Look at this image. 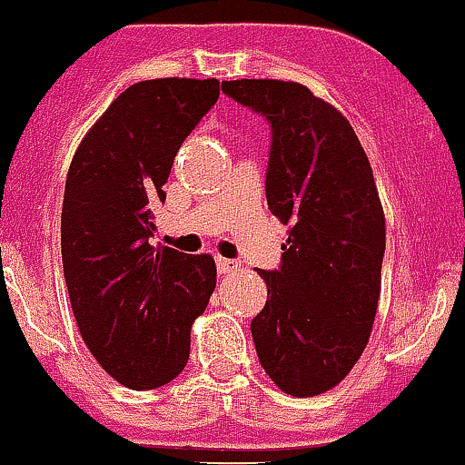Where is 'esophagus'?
<instances>
[{
	"label": "esophagus",
	"mask_w": 465,
	"mask_h": 465,
	"mask_svg": "<svg viewBox=\"0 0 465 465\" xmlns=\"http://www.w3.org/2000/svg\"><path fill=\"white\" fill-rule=\"evenodd\" d=\"M242 268L240 261H230V258H216V270L219 274H230V272H237Z\"/></svg>",
	"instance_id": "34e87169"
}]
</instances>
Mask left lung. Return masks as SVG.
<instances>
[{"label": "left lung", "mask_w": 465, "mask_h": 465, "mask_svg": "<svg viewBox=\"0 0 465 465\" xmlns=\"http://www.w3.org/2000/svg\"><path fill=\"white\" fill-rule=\"evenodd\" d=\"M270 123L265 195L291 225L277 270H258L268 302L253 316L256 354L291 396L323 393L347 377L375 322L384 212L347 118L293 81L221 84Z\"/></svg>", "instance_id": "1"}]
</instances>
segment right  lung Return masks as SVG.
<instances>
[{
    "label": "right lung",
    "instance_id": "add662e5",
    "mask_svg": "<svg viewBox=\"0 0 465 465\" xmlns=\"http://www.w3.org/2000/svg\"><path fill=\"white\" fill-rule=\"evenodd\" d=\"M216 100V79L130 85L69 167L60 232L74 316L97 363L134 391L186 368L191 326L216 289L212 256L149 244L176 151Z\"/></svg>",
    "mask_w": 465,
    "mask_h": 465
}]
</instances>
